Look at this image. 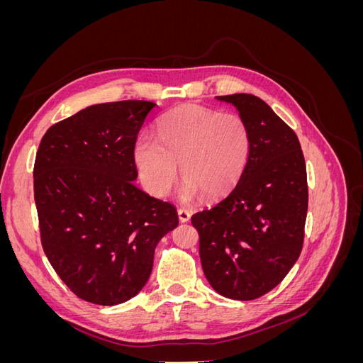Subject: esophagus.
<instances>
[{
  "mask_svg": "<svg viewBox=\"0 0 363 363\" xmlns=\"http://www.w3.org/2000/svg\"><path fill=\"white\" fill-rule=\"evenodd\" d=\"M177 213H179L180 223H188L189 219H191V212H189V211H186V208H179Z\"/></svg>",
  "mask_w": 363,
  "mask_h": 363,
  "instance_id": "esophagus-1",
  "label": "esophagus"
}]
</instances>
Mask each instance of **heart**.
<instances>
[{"label": "heart", "mask_w": 363, "mask_h": 363, "mask_svg": "<svg viewBox=\"0 0 363 363\" xmlns=\"http://www.w3.org/2000/svg\"><path fill=\"white\" fill-rule=\"evenodd\" d=\"M250 150L251 135L242 116L186 104L159 121L157 139L138 138L133 157L142 186L156 199L172 189L179 163L186 199L201 194L213 200L239 182Z\"/></svg>", "instance_id": "1"}]
</instances>
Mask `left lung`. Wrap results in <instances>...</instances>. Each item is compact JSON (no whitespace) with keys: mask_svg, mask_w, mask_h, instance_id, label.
<instances>
[{"mask_svg":"<svg viewBox=\"0 0 363 363\" xmlns=\"http://www.w3.org/2000/svg\"><path fill=\"white\" fill-rule=\"evenodd\" d=\"M216 98L247 123L250 157L235 189L191 221L207 281L223 296L247 301L276 288L300 257L309 200L306 163L294 130L259 96Z\"/></svg>","mask_w":363,"mask_h":363,"instance_id":"obj_1","label":"left lung"}]
</instances>
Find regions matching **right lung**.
Wrapping results in <instances>:
<instances>
[{
	"label": "right lung",
	"instance_id": "obj_1",
	"mask_svg": "<svg viewBox=\"0 0 363 363\" xmlns=\"http://www.w3.org/2000/svg\"><path fill=\"white\" fill-rule=\"evenodd\" d=\"M157 104H94L43 135L35 201L43 251L79 298L115 306L145 286L159 240L179 225L175 207L140 191L133 150Z\"/></svg>",
	"mask_w": 363,
	"mask_h": 363
}]
</instances>
